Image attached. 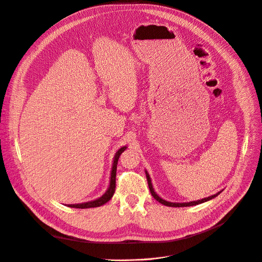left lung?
I'll list each match as a JSON object with an SVG mask.
<instances>
[{"instance_id": "8db88e82", "label": "left lung", "mask_w": 262, "mask_h": 262, "mask_svg": "<svg viewBox=\"0 0 262 262\" xmlns=\"http://www.w3.org/2000/svg\"><path fill=\"white\" fill-rule=\"evenodd\" d=\"M146 176H147V180H148V185H149V188H150V191L153 195V198L155 200H157L159 203H161L162 205H165V206H168V207H187V206H194V205H199L201 204V203H204V202H207L211 199H214L215 196H217L222 191H219L217 193L213 194V195H210L208 198H204L202 200H199V201H192V202H187V203H172V202H167L163 199H161L155 191H154V188H153V185H152V182H151V178H150V175L148 173V171L146 170Z\"/></svg>"}]
</instances>
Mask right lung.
<instances>
[{
	"label": "right lung",
	"instance_id": "obj_1",
	"mask_svg": "<svg viewBox=\"0 0 262 262\" xmlns=\"http://www.w3.org/2000/svg\"><path fill=\"white\" fill-rule=\"evenodd\" d=\"M127 149V147H123L121 148L118 152L115 153L114 158H113V163H112V169H111V176H110V184L108 189L106 190V192L99 199L94 200V201H90L86 203H81V204H70L68 205L69 207L72 208H80V209H85V208H94V207H100L102 205H104L105 203H107L113 195L114 191H115V177H116V165H118V161L119 158L121 156V154Z\"/></svg>",
	"mask_w": 262,
	"mask_h": 262
}]
</instances>
